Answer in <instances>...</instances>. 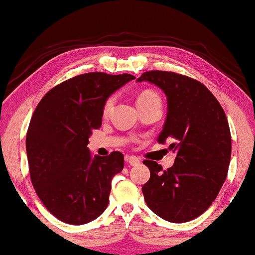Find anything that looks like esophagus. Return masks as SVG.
Here are the masks:
<instances>
[{
  "label": "esophagus",
  "instance_id": "34e87169",
  "mask_svg": "<svg viewBox=\"0 0 255 255\" xmlns=\"http://www.w3.org/2000/svg\"><path fill=\"white\" fill-rule=\"evenodd\" d=\"M125 160H126V162H127V164L131 165V166H135V165L140 164V159L135 157V155H126Z\"/></svg>",
  "mask_w": 255,
  "mask_h": 255
}]
</instances>
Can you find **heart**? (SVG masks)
Here are the masks:
<instances>
[{"instance_id":"b5f03b06","label":"heart","mask_w":255,"mask_h":255,"mask_svg":"<svg viewBox=\"0 0 255 255\" xmlns=\"http://www.w3.org/2000/svg\"><path fill=\"white\" fill-rule=\"evenodd\" d=\"M153 98H159L158 95L152 90H145L139 95V97H137V103L153 100ZM114 102H115V97L114 96H109L106 101H104L103 109H102V113H103L104 116H107L110 112H112L113 106H114Z\"/></svg>"}]
</instances>
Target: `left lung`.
<instances>
[{"label": "left lung", "mask_w": 255, "mask_h": 255, "mask_svg": "<svg viewBox=\"0 0 255 255\" xmlns=\"http://www.w3.org/2000/svg\"><path fill=\"white\" fill-rule=\"evenodd\" d=\"M158 85L167 96V116L158 142L171 140L176 153L167 170L153 160L142 194L148 208L173 223L204 213L219 195L232 154V136L225 110L209 89L196 79L171 71H147L137 82Z\"/></svg>", "instance_id": "8db88e82"}]
</instances>
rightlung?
Segmentation results:
<instances>
[{
  "instance_id": "right-lung-1",
  "label": "right lung",
  "mask_w": 255,
  "mask_h": 255,
  "mask_svg": "<svg viewBox=\"0 0 255 255\" xmlns=\"http://www.w3.org/2000/svg\"><path fill=\"white\" fill-rule=\"evenodd\" d=\"M134 78L129 73H83L52 88L36 106L26 136L30 180L58 220L84 225L108 207L124 154L91 158L87 146L102 125L104 101Z\"/></svg>"
}]
</instances>
